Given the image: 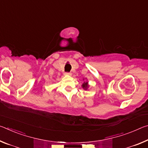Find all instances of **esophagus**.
Returning <instances> with one entry per match:
<instances>
[{
    "mask_svg": "<svg viewBox=\"0 0 148 148\" xmlns=\"http://www.w3.org/2000/svg\"><path fill=\"white\" fill-rule=\"evenodd\" d=\"M64 75H66V76H71L72 73L71 72H65Z\"/></svg>",
    "mask_w": 148,
    "mask_h": 148,
    "instance_id": "34e87169",
    "label": "esophagus"
}]
</instances>
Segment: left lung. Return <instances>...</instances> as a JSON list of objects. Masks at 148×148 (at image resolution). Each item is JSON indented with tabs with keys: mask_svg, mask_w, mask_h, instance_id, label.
<instances>
[{
	"mask_svg": "<svg viewBox=\"0 0 148 148\" xmlns=\"http://www.w3.org/2000/svg\"><path fill=\"white\" fill-rule=\"evenodd\" d=\"M86 79V80H85L84 79ZM87 79L86 78V79H83V80H84V83L82 84V88H83L84 90H87L88 89V88H89V84H88V82H87V80H86Z\"/></svg>",
	"mask_w": 148,
	"mask_h": 148,
	"instance_id": "1",
	"label": "left lung"
}]
</instances>
